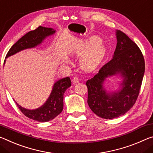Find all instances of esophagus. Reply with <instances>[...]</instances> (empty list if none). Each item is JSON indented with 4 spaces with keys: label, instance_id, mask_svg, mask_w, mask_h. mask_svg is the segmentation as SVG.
I'll list each match as a JSON object with an SVG mask.
<instances>
[{
    "label": "esophagus",
    "instance_id": "obj_1",
    "mask_svg": "<svg viewBox=\"0 0 153 153\" xmlns=\"http://www.w3.org/2000/svg\"><path fill=\"white\" fill-rule=\"evenodd\" d=\"M72 82H73L74 84L78 83V82H79V79L76 76L73 77V78H72Z\"/></svg>",
    "mask_w": 153,
    "mask_h": 153
}]
</instances>
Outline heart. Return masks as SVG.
<instances>
[{
  "mask_svg": "<svg viewBox=\"0 0 153 153\" xmlns=\"http://www.w3.org/2000/svg\"><path fill=\"white\" fill-rule=\"evenodd\" d=\"M104 47L102 40L97 36H92L82 42L76 50L79 54L82 53L81 63L86 69L94 67L104 53Z\"/></svg>",
  "mask_w": 153,
  "mask_h": 153,
  "instance_id": "obj_1",
  "label": "heart"
}]
</instances>
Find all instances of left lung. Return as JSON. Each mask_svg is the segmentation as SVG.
<instances>
[{
    "label": "left lung",
    "instance_id": "8db88e82",
    "mask_svg": "<svg viewBox=\"0 0 153 153\" xmlns=\"http://www.w3.org/2000/svg\"><path fill=\"white\" fill-rule=\"evenodd\" d=\"M116 36L117 43L112 58L86 82L89 108L97 116L106 119L117 118L133 107L145 71L143 55L137 45L120 30H116ZM117 74L123 79L121 87L117 91L107 92L104 82Z\"/></svg>",
    "mask_w": 153,
    "mask_h": 153
}]
</instances>
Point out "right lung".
Listing matches in <instances>:
<instances>
[{
	"mask_svg": "<svg viewBox=\"0 0 153 153\" xmlns=\"http://www.w3.org/2000/svg\"><path fill=\"white\" fill-rule=\"evenodd\" d=\"M56 32V30L51 27L43 26H39L34 30L30 31L11 47L5 58L24 49L34 48L41 45L47 37L54 34ZM71 86V81L69 76L57 81L53 84L48 99L38 108L33 110L27 109L20 106L16 102V103L22 113L28 118L39 122L49 121L56 117L63 111L64 94L66 90Z\"/></svg>",
	"mask_w": 153,
	"mask_h": 153,
	"instance_id": "obj_1",
	"label": "right lung"
}]
</instances>
